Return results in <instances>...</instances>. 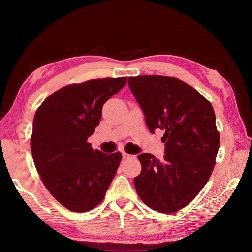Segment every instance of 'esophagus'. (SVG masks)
Masks as SVG:
<instances>
[{
  "label": "esophagus",
  "mask_w": 252,
  "mask_h": 252,
  "mask_svg": "<svg viewBox=\"0 0 252 252\" xmlns=\"http://www.w3.org/2000/svg\"><path fill=\"white\" fill-rule=\"evenodd\" d=\"M122 156H123V158H125V159L134 158H135V156H133V155H129V154H127V152H123V154H122Z\"/></svg>",
  "instance_id": "obj_1"
}]
</instances>
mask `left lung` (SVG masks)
Returning a JSON list of instances; mask_svg holds the SVG:
<instances>
[{
  "mask_svg": "<svg viewBox=\"0 0 252 252\" xmlns=\"http://www.w3.org/2000/svg\"><path fill=\"white\" fill-rule=\"evenodd\" d=\"M128 85L145 116L149 131L165 133L164 159L138 156L142 171L133 183L141 200L162 213L184 208L209 180L220 146L211 104L179 79L138 75Z\"/></svg>",
  "mask_w": 252,
  "mask_h": 252,
  "instance_id": "8db88e82",
  "label": "left lung"
}]
</instances>
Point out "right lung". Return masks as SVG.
I'll return each mask as SVG.
<instances>
[{
  "label": "right lung",
  "mask_w": 252,
  "mask_h": 252,
  "mask_svg": "<svg viewBox=\"0 0 252 252\" xmlns=\"http://www.w3.org/2000/svg\"><path fill=\"white\" fill-rule=\"evenodd\" d=\"M127 78L71 84L53 93L33 119L32 152L37 173L64 207L85 212L100 204L117 173L121 152L94 150L87 139L102 118L105 102Z\"/></svg>",
  "instance_id": "right-lung-1"
}]
</instances>
